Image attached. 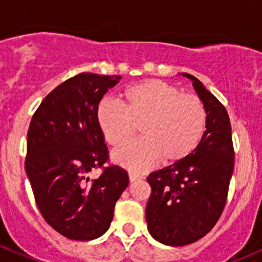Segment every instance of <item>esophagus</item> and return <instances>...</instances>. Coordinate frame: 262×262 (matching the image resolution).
Here are the masks:
<instances>
[{"label":"esophagus","instance_id":"1","mask_svg":"<svg viewBox=\"0 0 262 262\" xmlns=\"http://www.w3.org/2000/svg\"><path fill=\"white\" fill-rule=\"evenodd\" d=\"M142 178V176L141 174H137V173L134 172H129V180H130V182H134V181H138Z\"/></svg>","mask_w":262,"mask_h":262}]
</instances>
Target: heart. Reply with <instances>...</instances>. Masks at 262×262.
Wrapping results in <instances>:
<instances>
[{
    "label": "heart",
    "mask_w": 262,
    "mask_h": 262,
    "mask_svg": "<svg viewBox=\"0 0 262 262\" xmlns=\"http://www.w3.org/2000/svg\"><path fill=\"white\" fill-rule=\"evenodd\" d=\"M124 106L103 101L97 110L98 125L111 146H121L141 126L143 138L112 154L115 163L132 172H145L189 156L207 128V111L198 95L161 80H146L124 92Z\"/></svg>",
    "instance_id": "heart-1"
}]
</instances>
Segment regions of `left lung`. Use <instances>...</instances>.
Instances as JSON below:
<instances>
[{
  "instance_id": "obj_1",
  "label": "left lung",
  "mask_w": 262,
  "mask_h": 262,
  "mask_svg": "<svg viewBox=\"0 0 262 262\" xmlns=\"http://www.w3.org/2000/svg\"><path fill=\"white\" fill-rule=\"evenodd\" d=\"M207 111V129L198 147L147 177L151 195L146 221L152 238L173 247L208 234L225 208L234 170L230 119L224 104L189 73Z\"/></svg>"
}]
</instances>
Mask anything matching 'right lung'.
<instances>
[{
  "label": "right lung",
  "mask_w": 262,
  "mask_h": 262,
  "mask_svg": "<svg viewBox=\"0 0 262 262\" xmlns=\"http://www.w3.org/2000/svg\"><path fill=\"white\" fill-rule=\"evenodd\" d=\"M121 76L79 73L49 93L27 133L26 172L40 213L72 241H93L108 230L128 173L108 163L97 110ZM101 167L97 180L87 177Z\"/></svg>",
  "instance_id": "right-lung-1"
}]
</instances>
